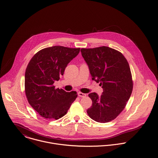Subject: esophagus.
Returning <instances> with one entry per match:
<instances>
[{
    "label": "esophagus",
    "instance_id": "esophagus-1",
    "mask_svg": "<svg viewBox=\"0 0 158 158\" xmlns=\"http://www.w3.org/2000/svg\"><path fill=\"white\" fill-rule=\"evenodd\" d=\"M77 95H78V96H79V97H85L86 96V94H85L82 93V92H79L77 93Z\"/></svg>",
    "mask_w": 158,
    "mask_h": 158
}]
</instances>
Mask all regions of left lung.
Returning a JSON list of instances; mask_svg holds the SVG:
<instances>
[{"mask_svg":"<svg viewBox=\"0 0 158 158\" xmlns=\"http://www.w3.org/2000/svg\"><path fill=\"white\" fill-rule=\"evenodd\" d=\"M92 79L100 82L103 92L100 96L90 93L92 106L88 115L94 121L107 123L114 120L124 109L133 90L130 66L120 52L108 46L82 48Z\"/></svg>","mask_w":158,"mask_h":158,"instance_id":"obj_1","label":"left lung"}]
</instances>
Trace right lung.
<instances>
[{"mask_svg": "<svg viewBox=\"0 0 158 158\" xmlns=\"http://www.w3.org/2000/svg\"><path fill=\"white\" fill-rule=\"evenodd\" d=\"M79 51L80 48L54 46L40 50L29 62L25 74L26 96L30 106L43 118H61L77 98L76 92L56 89L53 84Z\"/></svg>", "mask_w": 158, "mask_h": 158, "instance_id": "obj_1", "label": "right lung"}]
</instances>
